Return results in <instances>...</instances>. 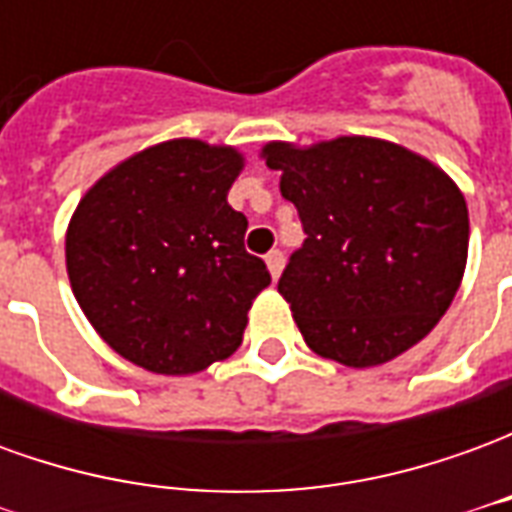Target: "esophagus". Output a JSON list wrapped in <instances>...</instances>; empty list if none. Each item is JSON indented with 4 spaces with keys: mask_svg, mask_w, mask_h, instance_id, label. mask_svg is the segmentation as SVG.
I'll list each match as a JSON object with an SVG mask.
<instances>
[{
    "mask_svg": "<svg viewBox=\"0 0 512 512\" xmlns=\"http://www.w3.org/2000/svg\"><path fill=\"white\" fill-rule=\"evenodd\" d=\"M266 263H268V271H271V277L277 279L282 274V268H285V252L282 249H271L266 255Z\"/></svg>",
    "mask_w": 512,
    "mask_h": 512,
    "instance_id": "1",
    "label": "esophagus"
}]
</instances>
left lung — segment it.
<instances>
[{"label": "left lung", "instance_id": "1", "mask_svg": "<svg viewBox=\"0 0 512 512\" xmlns=\"http://www.w3.org/2000/svg\"><path fill=\"white\" fill-rule=\"evenodd\" d=\"M282 169L304 244L279 293L304 343L348 367L384 365L439 323L466 268L469 211L439 167L381 139L263 150Z\"/></svg>", "mask_w": 512, "mask_h": 512}]
</instances>
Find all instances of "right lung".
<instances>
[{"label":"right lung","instance_id":"add662e5","mask_svg":"<svg viewBox=\"0 0 512 512\" xmlns=\"http://www.w3.org/2000/svg\"><path fill=\"white\" fill-rule=\"evenodd\" d=\"M238 172L233 147L172 139L123 161L79 202L65 238L73 296L128 362L186 376L241 345L271 274L246 252L249 222L227 202Z\"/></svg>","mask_w":512,"mask_h":512}]
</instances>
